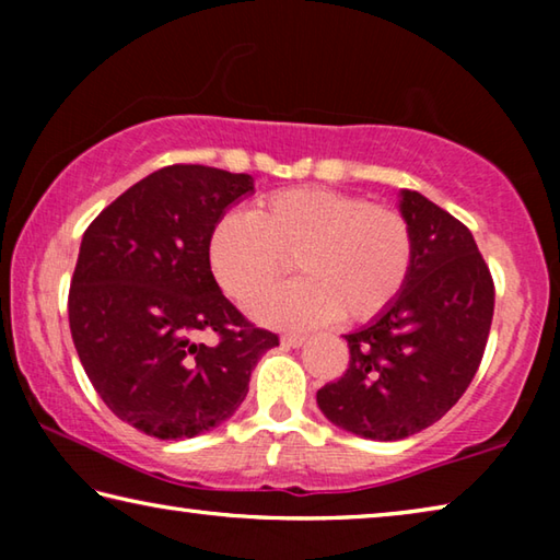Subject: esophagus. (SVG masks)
<instances>
[{"mask_svg":"<svg viewBox=\"0 0 560 560\" xmlns=\"http://www.w3.org/2000/svg\"><path fill=\"white\" fill-rule=\"evenodd\" d=\"M303 343H306V336H299V334H283L281 336V346H287V348H299Z\"/></svg>","mask_w":560,"mask_h":560,"instance_id":"1","label":"esophagus"}]
</instances>
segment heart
<instances>
[{
	"label": "heart",
	"mask_w": 560,
	"mask_h": 560,
	"mask_svg": "<svg viewBox=\"0 0 560 560\" xmlns=\"http://www.w3.org/2000/svg\"><path fill=\"white\" fill-rule=\"evenodd\" d=\"M294 257L304 277L258 293ZM412 234L400 212L328 187H293L230 212L210 234V267L226 296L252 303L257 320L277 328H314L343 316L368 320L405 287Z\"/></svg>",
	"instance_id": "1"
}]
</instances>
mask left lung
Returning <instances> with one entry per match:
<instances>
[{"mask_svg": "<svg viewBox=\"0 0 560 560\" xmlns=\"http://www.w3.org/2000/svg\"><path fill=\"white\" fill-rule=\"evenodd\" d=\"M397 207L412 234L405 287L346 336V375L316 393L336 428L377 442L410 438L452 410L477 373L494 316V281L467 226L412 189H400Z\"/></svg>", "mask_w": 560, "mask_h": 560, "instance_id": "8db88e82", "label": "left lung"}]
</instances>
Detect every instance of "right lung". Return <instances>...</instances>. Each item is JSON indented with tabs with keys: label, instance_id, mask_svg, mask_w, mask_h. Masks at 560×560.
<instances>
[{
	"label": "right lung",
	"instance_id": "right-lung-1",
	"mask_svg": "<svg viewBox=\"0 0 560 560\" xmlns=\"http://www.w3.org/2000/svg\"><path fill=\"white\" fill-rule=\"evenodd\" d=\"M254 192L252 175L170 165L126 189L83 234L71 279L75 353L101 400L158 440L230 420L259 358L279 346L217 287L210 234ZM217 332V347L197 345Z\"/></svg>",
	"mask_w": 560,
	"mask_h": 560
}]
</instances>
